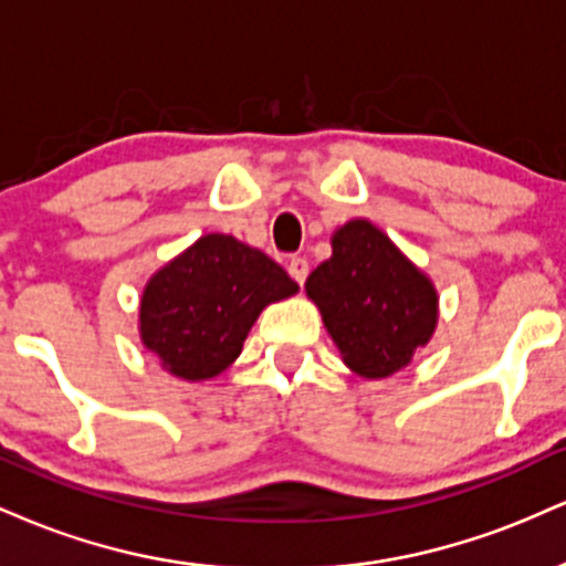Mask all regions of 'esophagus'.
<instances>
[{"label": "esophagus", "mask_w": 566, "mask_h": 566, "mask_svg": "<svg viewBox=\"0 0 566 566\" xmlns=\"http://www.w3.org/2000/svg\"><path fill=\"white\" fill-rule=\"evenodd\" d=\"M287 271H290V276L303 287L305 276H308V261H303V258H292V261L287 263Z\"/></svg>", "instance_id": "1"}]
</instances>
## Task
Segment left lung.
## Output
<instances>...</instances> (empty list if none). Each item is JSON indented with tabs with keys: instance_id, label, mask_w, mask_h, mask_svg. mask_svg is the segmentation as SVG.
I'll return each mask as SVG.
<instances>
[{
	"instance_id": "obj_1",
	"label": "left lung",
	"mask_w": 566,
	"mask_h": 566,
	"mask_svg": "<svg viewBox=\"0 0 566 566\" xmlns=\"http://www.w3.org/2000/svg\"><path fill=\"white\" fill-rule=\"evenodd\" d=\"M343 365L367 380L391 378L428 346L439 324L433 282L386 231L354 218L333 233V255L305 279Z\"/></svg>"
}]
</instances>
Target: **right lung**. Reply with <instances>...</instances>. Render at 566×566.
Returning a JSON list of instances; mask_svg holds the SVG:
<instances>
[{
  "mask_svg": "<svg viewBox=\"0 0 566 566\" xmlns=\"http://www.w3.org/2000/svg\"><path fill=\"white\" fill-rule=\"evenodd\" d=\"M282 265L229 233H205L146 282L140 343L180 380H210L242 354L265 305L295 295Z\"/></svg>",
  "mask_w": 566,
  "mask_h": 566,
  "instance_id": "1",
  "label": "right lung"
}]
</instances>
